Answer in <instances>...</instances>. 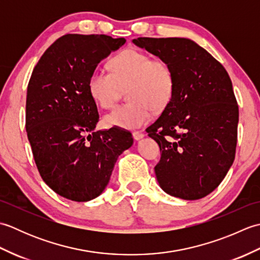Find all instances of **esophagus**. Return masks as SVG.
<instances>
[{
  "label": "esophagus",
  "instance_id": "esophagus-1",
  "mask_svg": "<svg viewBox=\"0 0 260 260\" xmlns=\"http://www.w3.org/2000/svg\"><path fill=\"white\" fill-rule=\"evenodd\" d=\"M133 137H134V140L139 141V140H141V139H143V137H144V134L140 133V132H133Z\"/></svg>",
  "mask_w": 260,
  "mask_h": 260
}]
</instances>
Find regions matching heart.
<instances>
[{
    "mask_svg": "<svg viewBox=\"0 0 260 260\" xmlns=\"http://www.w3.org/2000/svg\"><path fill=\"white\" fill-rule=\"evenodd\" d=\"M110 71L92 70L88 89L99 106L112 108L127 88L129 103L120 105L105 116V124L119 128H137L147 124L154 110H162L172 99L175 78L168 60L137 50L125 49L110 60Z\"/></svg>",
    "mask_w": 260,
    "mask_h": 260,
    "instance_id": "1",
    "label": "heart"
}]
</instances>
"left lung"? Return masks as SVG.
I'll return each mask as SVG.
<instances>
[{
    "label": "left lung",
    "mask_w": 260,
    "mask_h": 260,
    "mask_svg": "<svg viewBox=\"0 0 260 260\" xmlns=\"http://www.w3.org/2000/svg\"><path fill=\"white\" fill-rule=\"evenodd\" d=\"M133 42L172 66L175 88L148 126L161 159L154 168L168 194L198 200L221 183L234 163L239 109L223 66L185 38H137Z\"/></svg>",
    "instance_id": "left-lung-1"
}]
</instances>
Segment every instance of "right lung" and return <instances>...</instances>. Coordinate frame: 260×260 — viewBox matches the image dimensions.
<instances>
[{"mask_svg":"<svg viewBox=\"0 0 260 260\" xmlns=\"http://www.w3.org/2000/svg\"><path fill=\"white\" fill-rule=\"evenodd\" d=\"M124 38L66 35L39 60L27 85L25 128L42 180L76 202L97 198L118 156L133 145L119 127L95 132L97 105L88 89L90 74Z\"/></svg>","mask_w":260,"mask_h":260,"instance_id":"obj_1","label":"right lung"}]
</instances>
